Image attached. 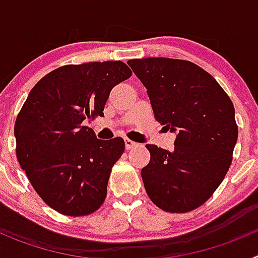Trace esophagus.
<instances>
[{
  "mask_svg": "<svg viewBox=\"0 0 258 258\" xmlns=\"http://www.w3.org/2000/svg\"><path fill=\"white\" fill-rule=\"evenodd\" d=\"M138 146V143L133 142L132 140H129V138H125V147H126V150H132L134 149V147H137Z\"/></svg>",
  "mask_w": 258,
  "mask_h": 258,
  "instance_id": "34e87169",
  "label": "esophagus"
}]
</instances>
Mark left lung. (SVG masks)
Here are the masks:
<instances>
[{"label": "left lung", "mask_w": 258, "mask_h": 258, "mask_svg": "<svg viewBox=\"0 0 258 258\" xmlns=\"http://www.w3.org/2000/svg\"><path fill=\"white\" fill-rule=\"evenodd\" d=\"M147 89L155 118L177 132L174 150L146 145L150 163L141 172L155 206L187 213L203 206L223 181L238 140L231 99L207 71L172 58L127 60Z\"/></svg>", "instance_id": "8db88e82"}]
</instances>
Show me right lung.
Listing matches in <instances>:
<instances>
[{
	"mask_svg": "<svg viewBox=\"0 0 258 258\" xmlns=\"http://www.w3.org/2000/svg\"><path fill=\"white\" fill-rule=\"evenodd\" d=\"M132 76L121 60L67 64L33 86L14 126L17 157L50 208L81 217L101 208L122 138L102 141L86 120L103 116L113 86Z\"/></svg>",
	"mask_w": 258,
	"mask_h": 258,
	"instance_id": "add662e5",
	"label": "right lung"
}]
</instances>
